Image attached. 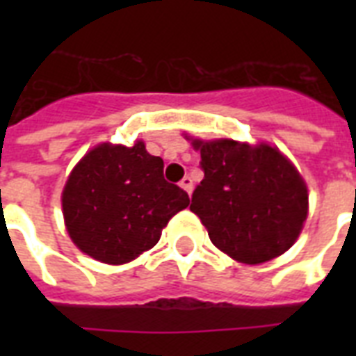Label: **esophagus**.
<instances>
[{"instance_id":"esophagus-1","label":"esophagus","mask_w":356,"mask_h":356,"mask_svg":"<svg viewBox=\"0 0 356 356\" xmlns=\"http://www.w3.org/2000/svg\"><path fill=\"white\" fill-rule=\"evenodd\" d=\"M181 188L183 190H186V192H188V194H192V188H194V183H192V177H188V175H186V177L183 179V181H181Z\"/></svg>"}]
</instances>
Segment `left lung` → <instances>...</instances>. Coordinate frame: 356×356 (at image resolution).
<instances>
[{"label": "left lung", "mask_w": 356, "mask_h": 356, "mask_svg": "<svg viewBox=\"0 0 356 356\" xmlns=\"http://www.w3.org/2000/svg\"><path fill=\"white\" fill-rule=\"evenodd\" d=\"M205 177L192 194L211 242L243 264H262L292 248L309 214V190L277 147L192 138Z\"/></svg>", "instance_id": "1"}]
</instances>
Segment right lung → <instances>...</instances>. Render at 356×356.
Returning a JSON list of instances; mask_svg holds the SVG:
<instances>
[{
	"label": "right lung",
	"mask_w": 356,
	"mask_h": 356,
	"mask_svg": "<svg viewBox=\"0 0 356 356\" xmlns=\"http://www.w3.org/2000/svg\"><path fill=\"white\" fill-rule=\"evenodd\" d=\"M164 162L136 144L96 145L72 170L63 190L70 238L92 259L125 264L159 242L188 194L164 179Z\"/></svg>",
	"instance_id": "right-lung-1"
}]
</instances>
